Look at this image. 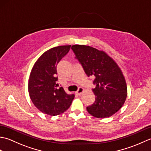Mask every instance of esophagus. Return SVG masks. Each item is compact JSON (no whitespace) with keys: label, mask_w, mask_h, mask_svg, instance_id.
Here are the masks:
<instances>
[{"label":"esophagus","mask_w":151,"mask_h":151,"mask_svg":"<svg viewBox=\"0 0 151 151\" xmlns=\"http://www.w3.org/2000/svg\"><path fill=\"white\" fill-rule=\"evenodd\" d=\"M84 88H82V87H80V88H78V90L76 91V94H78V95H81L83 92H84Z\"/></svg>","instance_id":"obj_1"}]
</instances>
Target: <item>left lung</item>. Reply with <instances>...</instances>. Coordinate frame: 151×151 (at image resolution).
Masks as SVG:
<instances>
[{"instance_id":"left-lung-1","label":"left lung","mask_w":151,"mask_h":151,"mask_svg":"<svg viewBox=\"0 0 151 151\" xmlns=\"http://www.w3.org/2000/svg\"><path fill=\"white\" fill-rule=\"evenodd\" d=\"M88 76H94L95 101L86 109L97 118H106L123 106L127 96L126 81L116 62L102 50L81 45L71 47Z\"/></svg>"}]
</instances>
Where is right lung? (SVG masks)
Here are the masks:
<instances>
[{"label": "right lung", "mask_w": 151, "mask_h": 151, "mask_svg": "<svg viewBox=\"0 0 151 151\" xmlns=\"http://www.w3.org/2000/svg\"><path fill=\"white\" fill-rule=\"evenodd\" d=\"M70 45L52 48L41 55L32 67L28 80L30 97L38 110L55 116L68 109L75 97L58 84L56 67L69 52Z\"/></svg>", "instance_id": "right-lung-1"}]
</instances>
